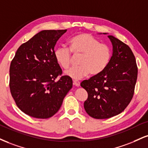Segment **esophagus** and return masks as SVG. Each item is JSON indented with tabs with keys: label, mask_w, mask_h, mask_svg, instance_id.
<instances>
[{
	"label": "esophagus",
	"mask_w": 148,
	"mask_h": 148,
	"mask_svg": "<svg viewBox=\"0 0 148 148\" xmlns=\"http://www.w3.org/2000/svg\"><path fill=\"white\" fill-rule=\"evenodd\" d=\"M73 83H74V85H75V86H76V87L80 86V82L79 81H76V80H74V81H73Z\"/></svg>",
	"instance_id": "obj_1"
}]
</instances>
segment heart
Returning a JSON list of instances; mask_svg holds the SVG:
<instances>
[{
	"mask_svg": "<svg viewBox=\"0 0 148 148\" xmlns=\"http://www.w3.org/2000/svg\"><path fill=\"white\" fill-rule=\"evenodd\" d=\"M72 53L81 55L79 66L71 67L65 75L79 80L89 74L96 76L106 69L111 59V49L106 44L89 34H79L69 40V47L60 46L55 49L54 56L62 68L68 69L72 63Z\"/></svg>",
	"mask_w": 148,
	"mask_h": 148,
	"instance_id": "1",
	"label": "heart"
}]
</instances>
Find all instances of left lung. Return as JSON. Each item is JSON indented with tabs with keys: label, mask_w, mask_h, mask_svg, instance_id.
<instances>
[{
	"label": "left lung",
	"mask_w": 148,
	"mask_h": 148,
	"mask_svg": "<svg viewBox=\"0 0 148 148\" xmlns=\"http://www.w3.org/2000/svg\"><path fill=\"white\" fill-rule=\"evenodd\" d=\"M108 38L113 54L108 67L81 83L88 94L85 110L97 119L111 118L124 111L134 96L138 75L135 56L129 46L112 36Z\"/></svg>",
	"instance_id": "left-lung-1"
}]
</instances>
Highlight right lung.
I'll return each instance as SVG.
<instances>
[{
  "mask_svg": "<svg viewBox=\"0 0 148 148\" xmlns=\"http://www.w3.org/2000/svg\"><path fill=\"white\" fill-rule=\"evenodd\" d=\"M67 29L43 30L21 45L11 61L10 89L18 108L29 116L48 119L60 109L72 88L54 56L57 40ZM58 76L59 80L55 81Z\"/></svg>",
  "mask_w": 148,
  "mask_h": 148,
  "instance_id": "right-lung-1",
  "label": "right lung"
}]
</instances>
